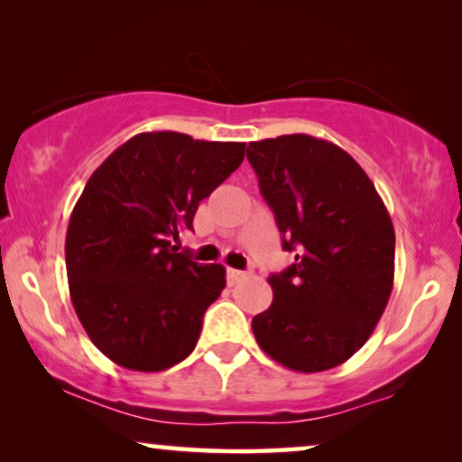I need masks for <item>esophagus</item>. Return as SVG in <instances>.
<instances>
[{"mask_svg": "<svg viewBox=\"0 0 462 462\" xmlns=\"http://www.w3.org/2000/svg\"><path fill=\"white\" fill-rule=\"evenodd\" d=\"M250 273H245V271H237V269H226V282L231 283H237V282H242L244 277H248Z\"/></svg>", "mask_w": 462, "mask_h": 462, "instance_id": "1", "label": "esophagus"}]
</instances>
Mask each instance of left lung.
I'll list each match as a JSON object with an SVG mask.
<instances>
[{
    "instance_id": "8db88e82",
    "label": "left lung",
    "mask_w": 462,
    "mask_h": 462,
    "mask_svg": "<svg viewBox=\"0 0 462 462\" xmlns=\"http://www.w3.org/2000/svg\"><path fill=\"white\" fill-rule=\"evenodd\" d=\"M248 162L294 264L271 275L273 302L252 319L283 368L324 372L364 346L387 307L395 231L381 195L330 141L283 134L250 143Z\"/></svg>"
}]
</instances>
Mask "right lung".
Segmentation results:
<instances>
[{
	"label": "right lung",
	"instance_id": "1",
	"mask_svg": "<svg viewBox=\"0 0 462 462\" xmlns=\"http://www.w3.org/2000/svg\"><path fill=\"white\" fill-rule=\"evenodd\" d=\"M245 143L141 132L86 182L65 239L69 292L97 349L117 365L162 372L198 345L223 264L176 254L199 201L244 162Z\"/></svg>",
	"mask_w": 462,
	"mask_h": 462
}]
</instances>
